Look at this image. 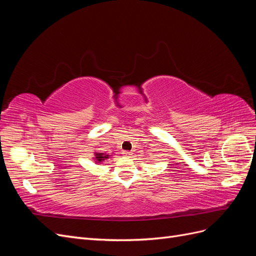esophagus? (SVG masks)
<instances>
[{
	"instance_id": "1",
	"label": "esophagus",
	"mask_w": 256,
	"mask_h": 256,
	"mask_svg": "<svg viewBox=\"0 0 256 256\" xmlns=\"http://www.w3.org/2000/svg\"><path fill=\"white\" fill-rule=\"evenodd\" d=\"M122 154H124V156H125V157H131V154H132V152H129V150H124V152H122Z\"/></svg>"
}]
</instances>
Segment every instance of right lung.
<instances>
[{"label":"right lung","instance_id":"add662e5","mask_svg":"<svg viewBox=\"0 0 256 256\" xmlns=\"http://www.w3.org/2000/svg\"><path fill=\"white\" fill-rule=\"evenodd\" d=\"M108 157V154H96V159H97V161H98V164L100 161H102V160H104V159H106Z\"/></svg>","mask_w":256,"mask_h":256}]
</instances>
